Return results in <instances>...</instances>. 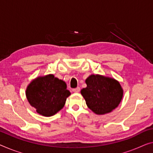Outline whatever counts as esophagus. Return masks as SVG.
<instances>
[{
	"mask_svg": "<svg viewBox=\"0 0 153 153\" xmlns=\"http://www.w3.org/2000/svg\"><path fill=\"white\" fill-rule=\"evenodd\" d=\"M73 91H74V93H79V91H80V88L79 87H77L76 88H74V89L72 90Z\"/></svg>",
	"mask_w": 153,
	"mask_h": 153,
	"instance_id": "1",
	"label": "esophagus"
}]
</instances>
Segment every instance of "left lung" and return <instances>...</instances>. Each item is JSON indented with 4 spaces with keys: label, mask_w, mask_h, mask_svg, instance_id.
Masks as SVG:
<instances>
[{
    "label": "left lung",
    "mask_w": 153,
    "mask_h": 153,
    "mask_svg": "<svg viewBox=\"0 0 153 153\" xmlns=\"http://www.w3.org/2000/svg\"><path fill=\"white\" fill-rule=\"evenodd\" d=\"M87 86L81 90L86 104L97 115L110 113L119 105L123 90L115 79L100 75H91L86 79Z\"/></svg>",
    "instance_id": "8db88e82"
}]
</instances>
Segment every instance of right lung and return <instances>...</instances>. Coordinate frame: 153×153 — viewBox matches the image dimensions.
Segmentation results:
<instances>
[{
  "label": "right lung",
  "instance_id": "1",
  "mask_svg": "<svg viewBox=\"0 0 153 153\" xmlns=\"http://www.w3.org/2000/svg\"><path fill=\"white\" fill-rule=\"evenodd\" d=\"M70 95L65 82L53 75L38 77L31 82L26 91L29 104L36 108L37 113L46 117L60 111Z\"/></svg>",
  "mask_w": 153,
  "mask_h": 153
}]
</instances>
